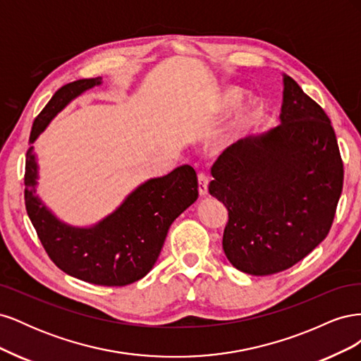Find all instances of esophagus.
Returning <instances> with one entry per match:
<instances>
[{"label": "esophagus", "instance_id": "obj_1", "mask_svg": "<svg viewBox=\"0 0 361 361\" xmlns=\"http://www.w3.org/2000/svg\"><path fill=\"white\" fill-rule=\"evenodd\" d=\"M199 194L202 195V197H204V195L207 194V185H209V179H207L206 174L203 173H199Z\"/></svg>", "mask_w": 361, "mask_h": 361}]
</instances>
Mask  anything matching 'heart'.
<instances>
[{"label": "heart", "instance_id": "obj_1", "mask_svg": "<svg viewBox=\"0 0 361 361\" xmlns=\"http://www.w3.org/2000/svg\"><path fill=\"white\" fill-rule=\"evenodd\" d=\"M241 90H236V89H232V90H227L223 96V101H221V105L223 106H232L235 105L239 99H241ZM256 114V105L255 104H248L245 108H243V111L238 114V118H236V126H244L247 125L251 118L255 117Z\"/></svg>", "mask_w": 361, "mask_h": 361}]
</instances>
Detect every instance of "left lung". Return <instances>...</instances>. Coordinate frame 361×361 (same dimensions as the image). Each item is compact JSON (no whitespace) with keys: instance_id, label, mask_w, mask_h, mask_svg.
<instances>
[{"instance_id":"obj_1","label":"left lung","mask_w":361,"mask_h":361,"mask_svg":"<svg viewBox=\"0 0 361 361\" xmlns=\"http://www.w3.org/2000/svg\"><path fill=\"white\" fill-rule=\"evenodd\" d=\"M209 192L224 203L223 250L251 276L293 267L329 235L343 164L329 116L283 75L280 125L228 146L212 167Z\"/></svg>"}]
</instances>
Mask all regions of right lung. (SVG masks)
<instances>
[{"mask_svg": "<svg viewBox=\"0 0 361 361\" xmlns=\"http://www.w3.org/2000/svg\"><path fill=\"white\" fill-rule=\"evenodd\" d=\"M102 78L63 85L36 117L25 158V207L48 256L66 274L101 286H126L154 268L171 223L199 197L197 174L180 166L147 179L116 209L89 227L61 221L36 194L39 164L32 143L51 120Z\"/></svg>", "mask_w": 361, "mask_h": 361, "instance_id": "add662e5", "label": "right lung"}]
</instances>
